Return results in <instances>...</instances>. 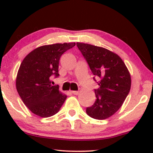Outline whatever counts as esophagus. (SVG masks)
Listing matches in <instances>:
<instances>
[{
	"mask_svg": "<svg viewBox=\"0 0 153 153\" xmlns=\"http://www.w3.org/2000/svg\"><path fill=\"white\" fill-rule=\"evenodd\" d=\"M72 94H74V95H78V94L79 93V91H72Z\"/></svg>",
	"mask_w": 153,
	"mask_h": 153,
	"instance_id": "34e87169",
	"label": "esophagus"
}]
</instances>
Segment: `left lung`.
I'll use <instances>...</instances> for the list:
<instances>
[{"mask_svg":"<svg viewBox=\"0 0 153 153\" xmlns=\"http://www.w3.org/2000/svg\"><path fill=\"white\" fill-rule=\"evenodd\" d=\"M76 46L93 74L100 79V88L95 90V102L86 108L87 114L97 120L109 118L121 107L130 91L128 69L120 56L105 48L81 42Z\"/></svg>","mask_w":153,"mask_h":153,"instance_id":"left-lung-1","label":"left lung"}]
</instances>
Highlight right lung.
<instances>
[{
	"label": "right lung",
	"instance_id": "obj_1",
	"mask_svg": "<svg viewBox=\"0 0 153 153\" xmlns=\"http://www.w3.org/2000/svg\"><path fill=\"white\" fill-rule=\"evenodd\" d=\"M75 46V42L53 44L37 47L23 60L16 79V88L23 102L33 114L48 118L59 111L67 95L51 78L59 76L60 56Z\"/></svg>",
	"mask_w": 153,
	"mask_h": 153
}]
</instances>
